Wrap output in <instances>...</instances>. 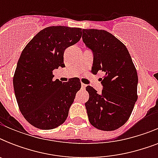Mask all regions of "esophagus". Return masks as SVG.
I'll return each mask as SVG.
<instances>
[{"instance_id": "1", "label": "esophagus", "mask_w": 158, "mask_h": 158, "mask_svg": "<svg viewBox=\"0 0 158 158\" xmlns=\"http://www.w3.org/2000/svg\"><path fill=\"white\" fill-rule=\"evenodd\" d=\"M86 84H81V89H85V88H86Z\"/></svg>"}]
</instances>
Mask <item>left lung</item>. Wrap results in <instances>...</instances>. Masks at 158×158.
<instances>
[{
  "label": "left lung",
  "instance_id": "obj_1",
  "mask_svg": "<svg viewBox=\"0 0 158 158\" xmlns=\"http://www.w3.org/2000/svg\"><path fill=\"white\" fill-rule=\"evenodd\" d=\"M82 38L94 53L92 72L105 73L101 94L86 87L89 122L104 131L117 130L129 120L137 101V70L126 47L107 31L83 29Z\"/></svg>",
  "mask_w": 158,
  "mask_h": 158
}]
</instances>
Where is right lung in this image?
<instances>
[{"label": "right lung", "mask_w": 158, "mask_h": 158, "mask_svg": "<svg viewBox=\"0 0 158 158\" xmlns=\"http://www.w3.org/2000/svg\"><path fill=\"white\" fill-rule=\"evenodd\" d=\"M82 29L51 26L26 45L13 77L16 101L26 120L41 130H52L65 121L69 107L81 88L79 78L62 84L52 71L64 67V50L78 43Z\"/></svg>", "instance_id": "obj_1"}]
</instances>
